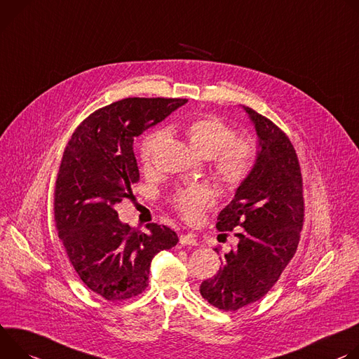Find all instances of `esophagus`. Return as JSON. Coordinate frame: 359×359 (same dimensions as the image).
<instances>
[{"mask_svg": "<svg viewBox=\"0 0 359 359\" xmlns=\"http://www.w3.org/2000/svg\"><path fill=\"white\" fill-rule=\"evenodd\" d=\"M180 244L181 245H196V238L192 233H182V235H180Z\"/></svg>", "mask_w": 359, "mask_h": 359, "instance_id": "1", "label": "esophagus"}]
</instances>
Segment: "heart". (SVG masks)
<instances>
[{"label":"heart","mask_w":359,"mask_h":359,"mask_svg":"<svg viewBox=\"0 0 359 359\" xmlns=\"http://www.w3.org/2000/svg\"><path fill=\"white\" fill-rule=\"evenodd\" d=\"M182 133L191 148L204 158H211L212 167L219 180L228 187L240 185L251 172L257 148L248 138H235V131L222 119L204 115L189 119L182 126ZM161 131L147 135L141 144V161L151 163L152 152L163 141ZM214 203V192L205 184H191L177 191L174 207L187 219L200 218L204 208Z\"/></svg>","instance_id":"obj_1"}]
</instances>
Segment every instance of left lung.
<instances>
[{"label":"left lung","instance_id":"obj_1","mask_svg":"<svg viewBox=\"0 0 359 359\" xmlns=\"http://www.w3.org/2000/svg\"><path fill=\"white\" fill-rule=\"evenodd\" d=\"M241 107L258 137L257 156L217 222L219 231L235 229L238 245L200 287L204 299L229 312L273 287L297 251L304 222L302 177L291 141L268 118Z\"/></svg>","mask_w":359,"mask_h":359}]
</instances>
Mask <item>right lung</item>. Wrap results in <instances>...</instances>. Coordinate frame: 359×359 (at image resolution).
I'll list each match as a JSON object with an SVG mask.
<instances>
[{
  "label": "right lung",
  "mask_w": 359,
  "mask_h": 359,
  "mask_svg": "<svg viewBox=\"0 0 359 359\" xmlns=\"http://www.w3.org/2000/svg\"><path fill=\"white\" fill-rule=\"evenodd\" d=\"M187 104V100L126 98L94 114L72 134L54 198L58 236L83 283L107 301H123L148 287L152 258L177 245L165 225L141 232L121 222L115 205L140 180L134 138Z\"/></svg>",
  "instance_id": "1"
}]
</instances>
